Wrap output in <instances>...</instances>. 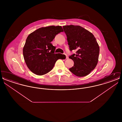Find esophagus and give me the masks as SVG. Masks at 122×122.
Returning a JSON list of instances; mask_svg holds the SVG:
<instances>
[{"label":"esophagus","instance_id":"34e87169","mask_svg":"<svg viewBox=\"0 0 122 122\" xmlns=\"http://www.w3.org/2000/svg\"><path fill=\"white\" fill-rule=\"evenodd\" d=\"M65 56H66V59H68V58H68V56H67V55L66 54H65Z\"/></svg>","mask_w":122,"mask_h":122}]
</instances>
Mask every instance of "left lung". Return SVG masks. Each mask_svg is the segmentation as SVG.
Wrapping results in <instances>:
<instances>
[{
	"label": "left lung",
	"mask_w": 122,
	"mask_h": 122,
	"mask_svg": "<svg viewBox=\"0 0 122 122\" xmlns=\"http://www.w3.org/2000/svg\"><path fill=\"white\" fill-rule=\"evenodd\" d=\"M63 29L70 50L76 51V54L69 57L74 62L70 71L77 76H87L95 68L98 61L100 48L96 38L80 25H64Z\"/></svg>",
	"instance_id": "left-lung-1"
}]
</instances>
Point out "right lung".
I'll list each match as a JSON object with an SVG mask.
<instances>
[{
  "instance_id": "add662e5",
  "label": "right lung",
  "mask_w": 122,
  "mask_h": 122,
  "mask_svg": "<svg viewBox=\"0 0 122 122\" xmlns=\"http://www.w3.org/2000/svg\"><path fill=\"white\" fill-rule=\"evenodd\" d=\"M64 31L61 26L41 27L31 33L23 49L24 58L27 67L36 75L42 76L52 70L64 54L55 53L56 47L51 43L56 35Z\"/></svg>"
}]
</instances>
